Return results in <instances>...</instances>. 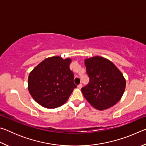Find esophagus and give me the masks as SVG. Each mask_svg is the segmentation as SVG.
<instances>
[{"label": "esophagus", "instance_id": "34e87169", "mask_svg": "<svg viewBox=\"0 0 146 146\" xmlns=\"http://www.w3.org/2000/svg\"><path fill=\"white\" fill-rule=\"evenodd\" d=\"M82 84H80L77 86V88H78V89H81V88H82Z\"/></svg>", "mask_w": 146, "mask_h": 146}]
</instances>
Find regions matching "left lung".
<instances>
[{
    "label": "left lung",
    "instance_id": "8db88e82",
    "mask_svg": "<svg viewBox=\"0 0 146 146\" xmlns=\"http://www.w3.org/2000/svg\"><path fill=\"white\" fill-rule=\"evenodd\" d=\"M90 82L81 89L84 97L94 108L105 110L115 105L124 93L126 81L111 61L100 56L84 60Z\"/></svg>",
    "mask_w": 146,
    "mask_h": 146
}]
</instances>
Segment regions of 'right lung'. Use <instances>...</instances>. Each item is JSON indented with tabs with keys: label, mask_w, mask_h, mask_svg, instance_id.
<instances>
[{
	"label": "right lung",
	"mask_w": 146,
	"mask_h": 146,
	"mask_svg": "<svg viewBox=\"0 0 146 146\" xmlns=\"http://www.w3.org/2000/svg\"><path fill=\"white\" fill-rule=\"evenodd\" d=\"M70 58L59 56L42 61L28 76V91L36 102L44 108L52 109L62 106L76 86L70 70Z\"/></svg>",
	"instance_id": "right-lung-1"
}]
</instances>
